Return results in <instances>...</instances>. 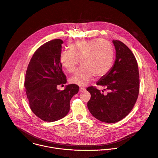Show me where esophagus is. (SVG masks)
<instances>
[{"label":"esophagus","instance_id":"obj_1","mask_svg":"<svg viewBox=\"0 0 158 158\" xmlns=\"http://www.w3.org/2000/svg\"><path fill=\"white\" fill-rule=\"evenodd\" d=\"M86 90V89H85V88H84V87H81L80 88H79V92L80 93H82V92H83V91H85Z\"/></svg>","mask_w":158,"mask_h":158}]
</instances>
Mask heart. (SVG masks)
I'll use <instances>...</instances> for the list:
<instances>
[{
  "label": "heart",
  "mask_w": 158,
  "mask_h": 158,
  "mask_svg": "<svg viewBox=\"0 0 158 158\" xmlns=\"http://www.w3.org/2000/svg\"><path fill=\"white\" fill-rule=\"evenodd\" d=\"M69 50L63 51L59 56L61 66L70 73L74 72L77 65L82 66L72 76L70 81L79 86H86L93 76L102 77L112 69L114 59V49L107 40L93 39L72 43Z\"/></svg>",
  "instance_id": "1"
}]
</instances>
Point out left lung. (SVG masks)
Masks as SVG:
<instances>
[{
    "label": "left lung",
    "instance_id": "1",
    "mask_svg": "<svg viewBox=\"0 0 158 158\" xmlns=\"http://www.w3.org/2000/svg\"><path fill=\"white\" fill-rule=\"evenodd\" d=\"M112 43L115 49V62L109 73L97 82V85L106 87L109 93L103 94L93 86L86 89L91 94L88 102L90 113L107 123L118 122L127 116L139 93V67L135 56L122 42L113 40Z\"/></svg>",
    "mask_w": 158,
    "mask_h": 158
}]
</instances>
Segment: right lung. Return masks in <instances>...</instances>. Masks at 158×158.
Wrapping results in <instances>:
<instances>
[{
    "label": "right lung",
    "instance_id": "obj_1",
    "mask_svg": "<svg viewBox=\"0 0 158 158\" xmlns=\"http://www.w3.org/2000/svg\"><path fill=\"white\" fill-rule=\"evenodd\" d=\"M63 43L61 39H54L39 47L26 72L25 87L30 107L44 121L53 122L66 116L70 101L79 89L74 84L66 85L63 91L57 89L67 82L59 61Z\"/></svg>",
    "mask_w": 158,
    "mask_h": 158
}]
</instances>
